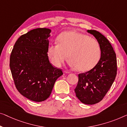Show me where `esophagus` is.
<instances>
[{"instance_id": "1", "label": "esophagus", "mask_w": 127, "mask_h": 127, "mask_svg": "<svg viewBox=\"0 0 127 127\" xmlns=\"http://www.w3.org/2000/svg\"><path fill=\"white\" fill-rule=\"evenodd\" d=\"M63 72H64V73H69V72L67 71H64Z\"/></svg>"}]
</instances>
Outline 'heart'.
Returning a JSON list of instances; mask_svg holds the SVG:
<instances>
[{"mask_svg":"<svg viewBox=\"0 0 127 127\" xmlns=\"http://www.w3.org/2000/svg\"><path fill=\"white\" fill-rule=\"evenodd\" d=\"M58 44L50 43L47 47V55L53 65L60 67L67 55L71 67L80 71L93 68L99 62L101 48L97 40L86 34L67 31L57 37Z\"/></svg>","mask_w":127,"mask_h":127,"instance_id":"obj_1","label":"heart"}]
</instances>
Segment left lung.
I'll use <instances>...</instances> for the list:
<instances>
[{
  "label": "left lung",
  "instance_id": "obj_1",
  "mask_svg": "<svg viewBox=\"0 0 127 127\" xmlns=\"http://www.w3.org/2000/svg\"><path fill=\"white\" fill-rule=\"evenodd\" d=\"M87 32L99 43L101 57L92 69L79 74L75 92L82 103L92 105L102 100L112 86L117 74V60L113 47L104 36L96 30Z\"/></svg>",
  "mask_w": 127,
  "mask_h": 127
}]
</instances>
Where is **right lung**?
<instances>
[{"instance_id": "right-lung-1", "label": "right lung", "mask_w": 127, "mask_h": 127, "mask_svg": "<svg viewBox=\"0 0 127 127\" xmlns=\"http://www.w3.org/2000/svg\"><path fill=\"white\" fill-rule=\"evenodd\" d=\"M51 32L48 28H38L22 35L10 55L9 67L15 87L33 101L48 99L56 80L63 74L61 69L53 67L47 55Z\"/></svg>"}]
</instances>
